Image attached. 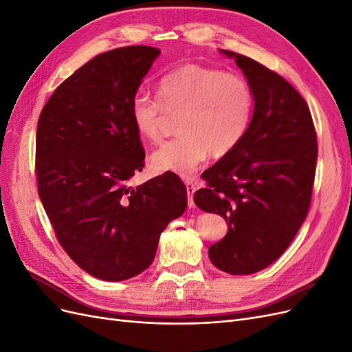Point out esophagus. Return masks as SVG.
Instances as JSON below:
<instances>
[{"instance_id":"obj_1","label":"esophagus","mask_w":352,"mask_h":352,"mask_svg":"<svg viewBox=\"0 0 352 352\" xmlns=\"http://www.w3.org/2000/svg\"><path fill=\"white\" fill-rule=\"evenodd\" d=\"M185 185H186V192H188V206L189 207H195V204H194V194H195V190H197L195 184L190 182V180H188Z\"/></svg>"}]
</instances>
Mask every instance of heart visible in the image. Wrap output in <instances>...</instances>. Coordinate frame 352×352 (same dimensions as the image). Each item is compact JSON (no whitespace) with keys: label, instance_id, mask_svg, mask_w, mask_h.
Wrapping results in <instances>:
<instances>
[{"label":"heart","instance_id":"1","mask_svg":"<svg viewBox=\"0 0 352 352\" xmlns=\"http://www.w3.org/2000/svg\"><path fill=\"white\" fill-rule=\"evenodd\" d=\"M254 94L242 74L189 63L170 72L158 83V98L138 92L131 120L144 140L158 142L170 116L182 120L184 136L158 146L151 154L155 172L190 177L208 155L225 157L248 133Z\"/></svg>","mask_w":352,"mask_h":352}]
</instances>
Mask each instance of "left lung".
<instances>
[{
    "label": "left lung",
    "instance_id": "1",
    "mask_svg": "<svg viewBox=\"0 0 352 352\" xmlns=\"http://www.w3.org/2000/svg\"><path fill=\"white\" fill-rule=\"evenodd\" d=\"M235 57L252 88L254 113L242 142L202 173L207 186L194 201L229 225L208 248L217 269L251 274L278 260L310 208L317 135L310 109L280 74L250 57Z\"/></svg>",
    "mask_w": 352,
    "mask_h": 352
}]
</instances>
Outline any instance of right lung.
Wrapping results in <instances>:
<instances>
[{"instance_id": "add662e5", "label": "right lung", "mask_w": 352, "mask_h": 352, "mask_svg": "<svg viewBox=\"0 0 352 352\" xmlns=\"http://www.w3.org/2000/svg\"><path fill=\"white\" fill-rule=\"evenodd\" d=\"M160 50L116 48L95 56L51 95L36 129L38 194L57 241L80 269L126 280L155 257L162 232L188 206L175 173L133 188L145 151L131 104Z\"/></svg>"}]
</instances>
